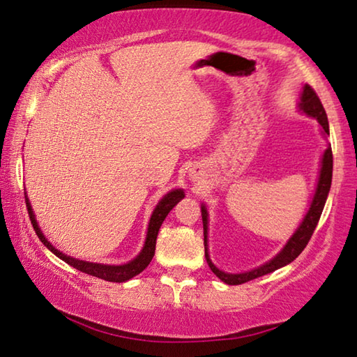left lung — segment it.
Masks as SVG:
<instances>
[{
	"instance_id": "1",
	"label": "left lung",
	"mask_w": 357,
	"mask_h": 357,
	"mask_svg": "<svg viewBox=\"0 0 357 357\" xmlns=\"http://www.w3.org/2000/svg\"><path fill=\"white\" fill-rule=\"evenodd\" d=\"M301 109L303 112H307L308 116L314 117L316 121L319 122V126L324 130L326 135H329V122H327V116H326V109L324 106H322L321 100L318 95H316L314 89L310 87L308 84L303 87V93H302V98H301ZM332 163H333V157H332V148H327L324 155H322V167H321V173H319V181H318V188H316V194L313 197V202H311V206H310V211L307 213V216H305L303 222L301 224V227L297 229L296 234L292 235V238L287 241V245L284 246V250H282L278 256L275 259H271L270 262H267L262 267H259L256 270H251V271H246V273H240V275H231V273H224V271L218 270L214 267L211 260H209L208 256V245H206V238H208V213L205 206H202V219H203V235H205V257H206V262L209 265V268L213 270V273L218 276L219 280H222L225 284H231V286H236V284H243V282H248L251 280H256L259 276H264L267 273H271V271L278 270L281 267H284V265L291 264L294 259L301 256V252L305 250V246L308 245V241L311 238V235H313V231L316 229V225H318V220L322 214V209H324L326 205V200H327V195H329V190H331V183H332Z\"/></svg>"
}]
</instances>
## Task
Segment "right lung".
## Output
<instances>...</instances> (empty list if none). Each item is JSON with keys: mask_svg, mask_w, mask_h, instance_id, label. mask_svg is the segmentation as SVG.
<instances>
[{"mask_svg": "<svg viewBox=\"0 0 357 357\" xmlns=\"http://www.w3.org/2000/svg\"><path fill=\"white\" fill-rule=\"evenodd\" d=\"M181 199H184V192L183 190H173V192H169V194L163 197L160 203L157 205V208L154 209V213H152V216H151V222H149V227H148V236H146V243H144L143 251L139 252V256L137 259H133L132 262L123 264V265H101V264L84 262V260H77V259H73L70 256H65L63 252L55 250V248L50 245V243L46 238H44L41 230H39L38 222L35 219V214H33V211H31L30 202H28L26 197H25V202H26L28 216H30L33 229H35L38 238L41 240L44 243V246H47V250L52 251L56 257L65 260L66 264H70L71 267H75L76 270L82 271V273L97 276V278L112 281V282H123V281H127L130 278H133V276H137L146 267H148L152 257H154V252H155V240H157V235H158V229H160L162 222L165 220L167 214L172 211L173 206L176 205V203Z\"/></svg>", "mask_w": 357, "mask_h": 357, "instance_id": "add662e5", "label": "right lung"}]
</instances>
